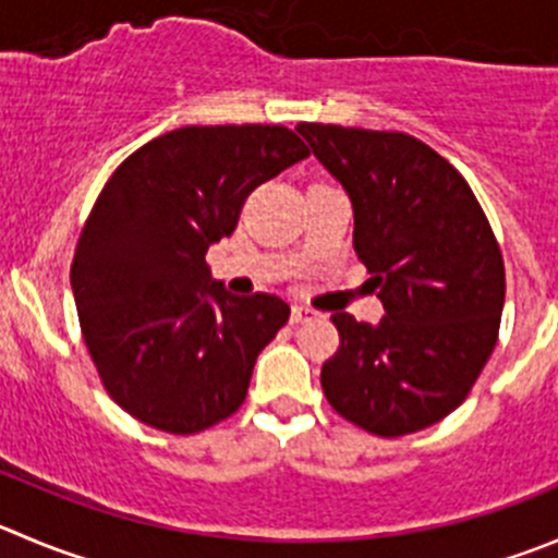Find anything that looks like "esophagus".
<instances>
[{
	"instance_id": "obj_1",
	"label": "esophagus",
	"mask_w": 558,
	"mask_h": 558,
	"mask_svg": "<svg viewBox=\"0 0 558 558\" xmlns=\"http://www.w3.org/2000/svg\"><path fill=\"white\" fill-rule=\"evenodd\" d=\"M315 315H317V312H312V310H306V306L295 304L293 312H290V320H293V323H306V320H312V317H315Z\"/></svg>"
}]
</instances>
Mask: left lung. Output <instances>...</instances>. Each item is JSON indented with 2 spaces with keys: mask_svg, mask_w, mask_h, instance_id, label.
Returning <instances> with one entry per match:
<instances>
[{
  "mask_svg": "<svg viewBox=\"0 0 558 558\" xmlns=\"http://www.w3.org/2000/svg\"><path fill=\"white\" fill-rule=\"evenodd\" d=\"M353 203V248L373 274L378 326L331 315L323 364L333 411L380 438L441 422L469 397L498 339L504 259L463 174L397 131L299 123Z\"/></svg>",
  "mask_w": 558,
  "mask_h": 558,
  "instance_id": "8db88e82",
  "label": "left lung"
}]
</instances>
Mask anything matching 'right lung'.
<instances>
[{"mask_svg":"<svg viewBox=\"0 0 558 558\" xmlns=\"http://www.w3.org/2000/svg\"><path fill=\"white\" fill-rule=\"evenodd\" d=\"M310 156L284 125H189L131 153L95 199L71 265L93 364L117 405L172 435L225 422L259 350L288 323L279 295H232L205 254L246 196Z\"/></svg>","mask_w":558,"mask_h":558,"instance_id":"add662e5","label":"right lung"}]
</instances>
